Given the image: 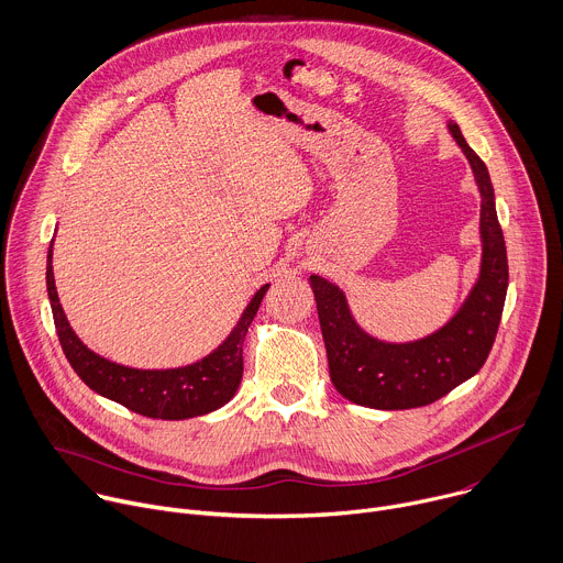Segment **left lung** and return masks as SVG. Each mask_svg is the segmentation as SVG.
Instances as JSON below:
<instances>
[{
    "label": "left lung",
    "mask_w": 563,
    "mask_h": 563,
    "mask_svg": "<svg viewBox=\"0 0 563 563\" xmlns=\"http://www.w3.org/2000/svg\"><path fill=\"white\" fill-rule=\"evenodd\" d=\"M448 131L464 151L482 195V264L460 310L421 340L384 342L357 323L340 286L319 275L308 277L332 386L349 401L366 408L406 410L428 406L477 375L495 344L508 290V257L495 190L486 164L466 144L453 120L448 122Z\"/></svg>",
    "instance_id": "8db88e82"
}]
</instances>
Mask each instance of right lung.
<instances>
[{"label": "right lung", "instance_id": "add662e5", "mask_svg": "<svg viewBox=\"0 0 563 563\" xmlns=\"http://www.w3.org/2000/svg\"><path fill=\"white\" fill-rule=\"evenodd\" d=\"M268 286L271 284H264L253 295L231 334L210 355L181 368L142 371L110 362L92 353L79 340L66 319L55 288L53 242L46 257V288L53 319L62 351L73 371L97 395L118 401L137 415L168 421L208 415L235 397L244 373V336L260 310Z\"/></svg>", "mask_w": 563, "mask_h": 563}]
</instances>
